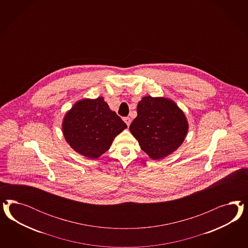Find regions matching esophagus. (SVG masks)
<instances>
[{
	"label": "esophagus",
	"mask_w": 248,
	"mask_h": 248,
	"mask_svg": "<svg viewBox=\"0 0 248 248\" xmlns=\"http://www.w3.org/2000/svg\"><path fill=\"white\" fill-rule=\"evenodd\" d=\"M124 123L127 124L128 127H129V125L131 124V119H130L129 117H124Z\"/></svg>",
	"instance_id": "1"
}]
</instances>
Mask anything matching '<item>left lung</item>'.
I'll list each match as a JSON object with an SVG mask.
<instances>
[{"label":"left lung","instance_id":"obj_1","mask_svg":"<svg viewBox=\"0 0 248 248\" xmlns=\"http://www.w3.org/2000/svg\"><path fill=\"white\" fill-rule=\"evenodd\" d=\"M188 121L175 102L165 97L143 96L130 132L141 149L153 160L166 157L177 150L187 135Z\"/></svg>","mask_w":248,"mask_h":248}]
</instances>
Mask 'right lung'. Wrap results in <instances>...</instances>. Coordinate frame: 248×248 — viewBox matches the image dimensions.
Masks as SVG:
<instances>
[{"label":"right lung","mask_w":248,"mask_h":248,"mask_svg":"<svg viewBox=\"0 0 248 248\" xmlns=\"http://www.w3.org/2000/svg\"><path fill=\"white\" fill-rule=\"evenodd\" d=\"M126 124L109 108L104 97L77 101L65 113L62 135L74 150L89 159H97L109 150L113 139Z\"/></svg>","instance_id":"right-lung-1"}]
</instances>
